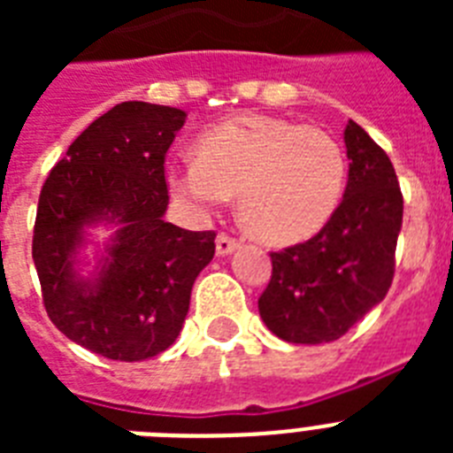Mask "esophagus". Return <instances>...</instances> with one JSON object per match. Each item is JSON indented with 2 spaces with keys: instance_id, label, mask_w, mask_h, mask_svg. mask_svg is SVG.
<instances>
[{
  "instance_id": "1",
  "label": "esophagus",
  "mask_w": 453,
  "mask_h": 453,
  "mask_svg": "<svg viewBox=\"0 0 453 453\" xmlns=\"http://www.w3.org/2000/svg\"><path fill=\"white\" fill-rule=\"evenodd\" d=\"M238 240L229 238V235L219 234L218 240H215V251H218V256H229L234 254L235 250H238Z\"/></svg>"
}]
</instances>
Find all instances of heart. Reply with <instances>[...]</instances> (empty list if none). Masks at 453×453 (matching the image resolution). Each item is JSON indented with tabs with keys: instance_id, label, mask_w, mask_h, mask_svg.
Here are the masks:
<instances>
[{
	"instance_id": "heart-1",
	"label": "heart",
	"mask_w": 453,
	"mask_h": 453,
	"mask_svg": "<svg viewBox=\"0 0 453 453\" xmlns=\"http://www.w3.org/2000/svg\"><path fill=\"white\" fill-rule=\"evenodd\" d=\"M172 197L206 218L238 195L247 229L270 245H297L329 224L347 183L338 140L272 115H240L197 140V156L165 170Z\"/></svg>"
}]
</instances>
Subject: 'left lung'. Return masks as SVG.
<instances>
[{
  "label": "left lung",
  "mask_w": 453,
  "mask_h": 453,
  "mask_svg": "<svg viewBox=\"0 0 453 453\" xmlns=\"http://www.w3.org/2000/svg\"><path fill=\"white\" fill-rule=\"evenodd\" d=\"M349 179L338 211L315 238L272 254L258 313L276 338L322 345L381 303L395 274L403 199L386 151L363 127L345 129Z\"/></svg>",
  "instance_id": "obj_1"
}]
</instances>
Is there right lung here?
Segmentation results:
<instances>
[{
  "mask_svg": "<svg viewBox=\"0 0 453 453\" xmlns=\"http://www.w3.org/2000/svg\"><path fill=\"white\" fill-rule=\"evenodd\" d=\"M186 118L181 108L118 104L67 147L40 190L34 263L47 315L111 361L165 351L183 329L192 283L213 261V231L163 219V163ZM95 228L111 234L99 243Z\"/></svg>",
  "mask_w": 453,
  "mask_h": 453,
  "instance_id": "add662e5",
  "label": "right lung"
}]
</instances>
